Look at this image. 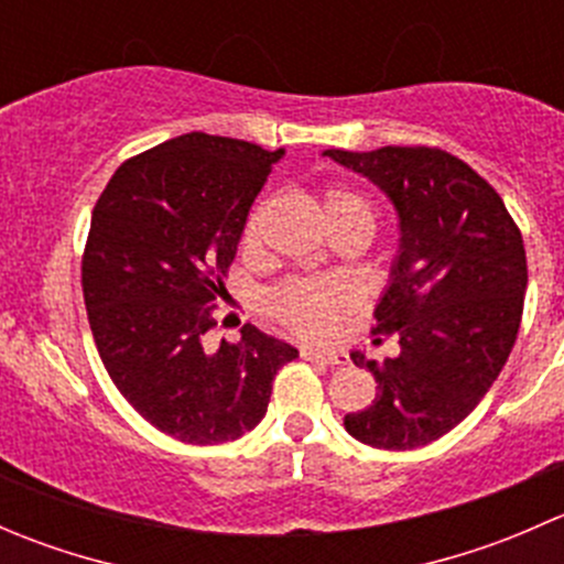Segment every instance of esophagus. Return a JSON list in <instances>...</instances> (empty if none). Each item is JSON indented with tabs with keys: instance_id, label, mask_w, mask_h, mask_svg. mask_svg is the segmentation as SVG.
Instances as JSON below:
<instances>
[{
	"instance_id": "esophagus-1",
	"label": "esophagus",
	"mask_w": 564,
	"mask_h": 564,
	"mask_svg": "<svg viewBox=\"0 0 564 564\" xmlns=\"http://www.w3.org/2000/svg\"><path fill=\"white\" fill-rule=\"evenodd\" d=\"M300 355L305 357V360H316V362H324V366H346L349 362V357L346 355H335V351H318V349H303Z\"/></svg>"
}]
</instances>
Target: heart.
<instances>
[{"instance_id":"1","label":"heart","mask_w":564,"mask_h":564,"mask_svg":"<svg viewBox=\"0 0 564 564\" xmlns=\"http://www.w3.org/2000/svg\"><path fill=\"white\" fill-rule=\"evenodd\" d=\"M324 215L329 218H340V215H357L373 224L371 207L360 193L349 191V187H327L322 196ZM259 224H261V204H256L248 213L246 226H242V246L256 248L259 242ZM351 294L344 283L338 281H294L281 283L272 294V314L278 322L286 324L292 333L303 335V338L322 340L335 329L338 316L349 308Z\"/></svg>"}]
</instances>
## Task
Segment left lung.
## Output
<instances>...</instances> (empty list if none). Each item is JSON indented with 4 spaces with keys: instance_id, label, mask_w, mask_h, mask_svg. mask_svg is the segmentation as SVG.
I'll return each instance as SVG.
<instances>
[{
    "instance_id": "left-lung-1",
    "label": "left lung",
    "mask_w": 564,
    "mask_h": 564,
    "mask_svg": "<svg viewBox=\"0 0 564 564\" xmlns=\"http://www.w3.org/2000/svg\"><path fill=\"white\" fill-rule=\"evenodd\" d=\"M324 155L382 187L401 226L373 314V333L395 335L401 351L382 366L351 351L379 392L344 425L379 451L431 445L480 403L508 362L524 314V240L499 193L440 147Z\"/></svg>"
}]
</instances>
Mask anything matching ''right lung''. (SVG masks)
Masks as SVG:
<instances>
[{"label":"right lung","instance_id":"obj_1","mask_svg":"<svg viewBox=\"0 0 564 564\" xmlns=\"http://www.w3.org/2000/svg\"><path fill=\"white\" fill-rule=\"evenodd\" d=\"M283 150L185 133L128 158L93 209L82 259L95 346L124 401L187 445H224L261 423L297 349L253 324L207 346L215 300L248 209Z\"/></svg>","mask_w":564,"mask_h":564}]
</instances>
